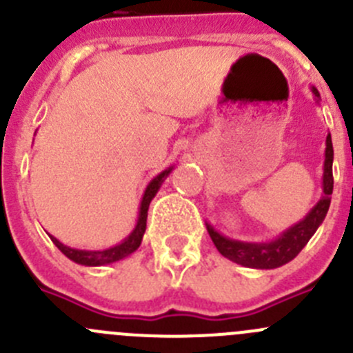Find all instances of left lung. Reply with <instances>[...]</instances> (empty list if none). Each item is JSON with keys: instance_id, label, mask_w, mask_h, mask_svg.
I'll return each instance as SVG.
<instances>
[{"instance_id": "8db88e82", "label": "left lung", "mask_w": 353, "mask_h": 353, "mask_svg": "<svg viewBox=\"0 0 353 353\" xmlns=\"http://www.w3.org/2000/svg\"><path fill=\"white\" fill-rule=\"evenodd\" d=\"M312 93L319 100V91L316 88H312ZM331 193H333V143H331V134H327L323 174V196L317 201L316 207L305 215V219L286 229L283 234H279L278 238L269 243H248L225 238L221 232L215 231L210 224H207V231L221 255L239 263V265L253 269L281 268L302 252V248L309 243L317 228L323 224L324 217L330 210Z\"/></svg>"}]
</instances>
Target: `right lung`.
Masks as SVG:
<instances>
[{
	"instance_id": "obj_1",
	"label": "right lung",
	"mask_w": 353,
	"mask_h": 353,
	"mask_svg": "<svg viewBox=\"0 0 353 353\" xmlns=\"http://www.w3.org/2000/svg\"><path fill=\"white\" fill-rule=\"evenodd\" d=\"M174 167H169L165 169L163 172H160L159 176L153 177L152 183L146 186L145 194H143V200H141V207H139V217H138V224H136L134 231L128 236L122 243L119 245L112 246V248L107 250H77V248H70V246L63 245V243L58 241L54 236L50 234L51 241L57 245V248L63 253L65 256H68L70 260H74L75 263H81V265H90V268H97V265H107V263L112 262H117V260L125 259V256L131 255L132 252L139 248L141 245V239L143 234L146 231V217H148V207H150V201L153 200V196L157 194V191L160 190L162 186L163 179L170 174Z\"/></svg>"
}]
</instances>
